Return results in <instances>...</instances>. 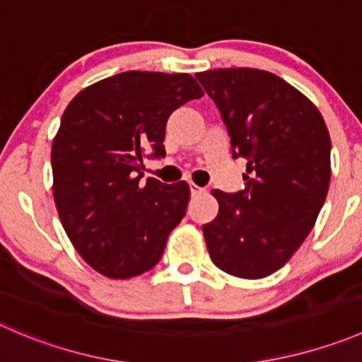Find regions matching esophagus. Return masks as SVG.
Instances as JSON below:
<instances>
[{
	"mask_svg": "<svg viewBox=\"0 0 362 362\" xmlns=\"http://www.w3.org/2000/svg\"><path fill=\"white\" fill-rule=\"evenodd\" d=\"M189 187H191V194L192 196H199V194H203V192H205V189L203 187H199V185H196V184H189Z\"/></svg>",
	"mask_w": 362,
	"mask_h": 362,
	"instance_id": "1",
	"label": "esophagus"
}]
</instances>
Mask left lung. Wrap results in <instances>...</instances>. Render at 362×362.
<instances>
[{"label":"left lung","instance_id":"obj_1","mask_svg":"<svg viewBox=\"0 0 362 362\" xmlns=\"http://www.w3.org/2000/svg\"><path fill=\"white\" fill-rule=\"evenodd\" d=\"M247 163L242 191H212L217 217L203 224L221 270L259 279L281 269L315 226L331 180V138L320 111L292 84L258 69L196 74Z\"/></svg>","mask_w":362,"mask_h":362}]
</instances>
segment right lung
Returning <instances> with one entry per match:
<instances>
[{
	"instance_id": "right-lung-1",
	"label": "right lung",
	"mask_w": 362,
	"mask_h": 362,
	"mask_svg": "<svg viewBox=\"0 0 362 362\" xmlns=\"http://www.w3.org/2000/svg\"><path fill=\"white\" fill-rule=\"evenodd\" d=\"M203 97L189 74L131 70L70 100L52 141V196L76 251L111 279L157 265L187 210V182L146 178L143 159L164 157L170 115Z\"/></svg>"
}]
</instances>
